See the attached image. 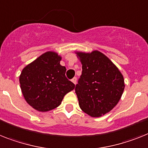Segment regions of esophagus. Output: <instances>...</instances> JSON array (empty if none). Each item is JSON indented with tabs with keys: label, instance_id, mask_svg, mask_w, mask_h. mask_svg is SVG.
<instances>
[{
	"label": "esophagus",
	"instance_id": "1",
	"mask_svg": "<svg viewBox=\"0 0 148 148\" xmlns=\"http://www.w3.org/2000/svg\"><path fill=\"white\" fill-rule=\"evenodd\" d=\"M71 81L73 82V83H74V84H76V83H77V77H74V78H73V79H72V80H71Z\"/></svg>",
	"mask_w": 148,
	"mask_h": 148
}]
</instances>
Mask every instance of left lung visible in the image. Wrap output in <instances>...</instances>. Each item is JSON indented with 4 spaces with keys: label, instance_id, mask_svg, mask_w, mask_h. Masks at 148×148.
I'll return each mask as SVG.
<instances>
[{
    "label": "left lung",
    "instance_id": "left-lung-1",
    "mask_svg": "<svg viewBox=\"0 0 148 148\" xmlns=\"http://www.w3.org/2000/svg\"><path fill=\"white\" fill-rule=\"evenodd\" d=\"M82 74L75 87L81 110L99 117L112 110L120 101L125 84L122 74L105 55L98 50L77 53Z\"/></svg>",
    "mask_w": 148,
    "mask_h": 148
}]
</instances>
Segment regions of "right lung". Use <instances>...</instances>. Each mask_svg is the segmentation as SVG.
I'll return each instance as SVG.
<instances>
[{"label": "right lung", "instance_id": "right-lung-1", "mask_svg": "<svg viewBox=\"0 0 148 148\" xmlns=\"http://www.w3.org/2000/svg\"><path fill=\"white\" fill-rule=\"evenodd\" d=\"M62 57L49 51L25 67L19 76L22 95L28 105L41 112L59 106L74 85L65 77Z\"/></svg>", "mask_w": 148, "mask_h": 148}]
</instances>
